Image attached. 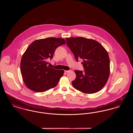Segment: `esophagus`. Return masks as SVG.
<instances>
[{"label":"esophagus","mask_w":133,"mask_h":133,"mask_svg":"<svg viewBox=\"0 0 133 133\" xmlns=\"http://www.w3.org/2000/svg\"><path fill=\"white\" fill-rule=\"evenodd\" d=\"M64 71H65V72H66V73H68V72H70L71 71H70V70H65Z\"/></svg>","instance_id":"34e87169"}]
</instances>
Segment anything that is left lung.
Listing matches in <instances>:
<instances>
[{"mask_svg": "<svg viewBox=\"0 0 133 133\" xmlns=\"http://www.w3.org/2000/svg\"><path fill=\"white\" fill-rule=\"evenodd\" d=\"M67 45L76 60L82 59L84 72L75 70L74 88L86 94L97 92L104 87L110 75V58L100 43L91 39L78 37L66 38Z\"/></svg>", "mask_w": 133, "mask_h": 133, "instance_id": "1", "label": "left lung"}]
</instances>
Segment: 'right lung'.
Returning a JSON list of instances; mask_svg holds the SVG:
<instances>
[{"label": "right lung", "instance_id": "1", "mask_svg": "<svg viewBox=\"0 0 133 133\" xmlns=\"http://www.w3.org/2000/svg\"><path fill=\"white\" fill-rule=\"evenodd\" d=\"M65 44L63 38L49 37L35 40L29 45L20 62L21 73L27 88L43 92L56 87L64 70L47 66V60L53 58L58 47Z\"/></svg>", "mask_w": 133, "mask_h": 133}]
</instances>
